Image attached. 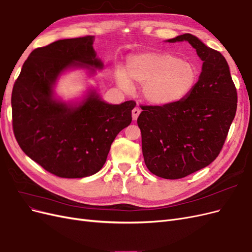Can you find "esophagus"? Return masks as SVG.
Here are the masks:
<instances>
[{"instance_id": "1", "label": "esophagus", "mask_w": 252, "mask_h": 252, "mask_svg": "<svg viewBox=\"0 0 252 252\" xmlns=\"http://www.w3.org/2000/svg\"><path fill=\"white\" fill-rule=\"evenodd\" d=\"M140 113H141V109H140L139 107L133 108V109H132V120H133V121L138 120V117L140 116Z\"/></svg>"}]
</instances>
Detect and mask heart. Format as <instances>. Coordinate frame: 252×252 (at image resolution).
I'll use <instances>...</instances> for the list:
<instances>
[{
  "label": "heart",
  "instance_id": "obj_1",
  "mask_svg": "<svg viewBox=\"0 0 252 252\" xmlns=\"http://www.w3.org/2000/svg\"><path fill=\"white\" fill-rule=\"evenodd\" d=\"M120 86L130 88L132 81L142 84L143 95L155 105H169L184 98L197 79L195 65L170 53L148 51L136 53L127 60V73L117 69Z\"/></svg>",
  "mask_w": 252,
  "mask_h": 252
}]
</instances>
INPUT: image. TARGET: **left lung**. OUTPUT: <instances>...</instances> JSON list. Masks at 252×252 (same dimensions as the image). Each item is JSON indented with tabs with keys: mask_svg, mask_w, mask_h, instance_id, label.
<instances>
[{
	"mask_svg": "<svg viewBox=\"0 0 252 252\" xmlns=\"http://www.w3.org/2000/svg\"><path fill=\"white\" fill-rule=\"evenodd\" d=\"M187 41L203 61L202 72L183 100L169 105H141L138 118L144 161L159 178H185L211 164L220 155L234 119L238 94L227 61L196 36Z\"/></svg>",
	"mask_w": 252,
	"mask_h": 252,
	"instance_id": "left-lung-1",
	"label": "left lung"
}]
</instances>
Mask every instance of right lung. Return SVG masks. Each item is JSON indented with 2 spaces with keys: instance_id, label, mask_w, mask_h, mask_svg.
Wrapping results in <instances>:
<instances>
[{
  "instance_id": "right-lung-1",
  "label": "right lung",
  "mask_w": 252,
  "mask_h": 252,
  "mask_svg": "<svg viewBox=\"0 0 252 252\" xmlns=\"http://www.w3.org/2000/svg\"><path fill=\"white\" fill-rule=\"evenodd\" d=\"M93 44L94 36L86 35L34 49L12 89V128L19 146L60 178L101 170L112 142L132 121L134 101L110 105L91 93L78 107H69L52 97V85L66 68L103 67Z\"/></svg>"
}]
</instances>
